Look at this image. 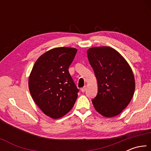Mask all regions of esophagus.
Instances as JSON below:
<instances>
[{"instance_id": "34e87169", "label": "esophagus", "mask_w": 151, "mask_h": 151, "mask_svg": "<svg viewBox=\"0 0 151 151\" xmlns=\"http://www.w3.org/2000/svg\"><path fill=\"white\" fill-rule=\"evenodd\" d=\"M86 86H83V88H81V91L83 92V93H84V92H85V91H86Z\"/></svg>"}]
</instances>
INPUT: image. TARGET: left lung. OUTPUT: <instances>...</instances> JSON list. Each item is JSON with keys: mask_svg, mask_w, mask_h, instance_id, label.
I'll list each match as a JSON object with an SVG mask.
<instances>
[{"mask_svg": "<svg viewBox=\"0 0 151 151\" xmlns=\"http://www.w3.org/2000/svg\"><path fill=\"white\" fill-rule=\"evenodd\" d=\"M87 56L98 83V93L92 100L94 109L105 117L119 115L134 93L131 66L119 52L109 47L90 48Z\"/></svg>", "mask_w": 151, "mask_h": 151, "instance_id": "1", "label": "left lung"}]
</instances>
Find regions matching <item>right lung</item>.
<instances>
[{
  "mask_svg": "<svg viewBox=\"0 0 151 151\" xmlns=\"http://www.w3.org/2000/svg\"><path fill=\"white\" fill-rule=\"evenodd\" d=\"M76 52L75 48H52L38 58L30 74V94L40 110L50 118L65 116L77 99L79 91L68 70Z\"/></svg>",
  "mask_w": 151,
  "mask_h": 151,
  "instance_id": "1",
  "label": "right lung"
}]
</instances>
